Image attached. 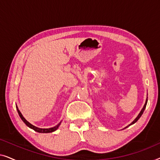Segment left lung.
Returning a JSON list of instances; mask_svg holds the SVG:
<instances>
[{"mask_svg": "<svg viewBox=\"0 0 160 160\" xmlns=\"http://www.w3.org/2000/svg\"><path fill=\"white\" fill-rule=\"evenodd\" d=\"M147 101H148V98H146V102H145V104H144V106H143V108H142V109H141V112H140V113H139V114H138V117H137L136 118H135V119L134 120H133V122H131V123H130V124H129V125H128V126H127V127H126V128H124V129H125V128H128V127H129V126L132 125V124H135V122H136L138 121V119H140V117H141V116H142V114H143V111H144V110H145V108H146V104H147Z\"/></svg>", "mask_w": 160, "mask_h": 160, "instance_id": "1", "label": "left lung"}]
</instances>
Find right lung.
Wrapping results in <instances>:
<instances>
[{"label":"right lung","instance_id":"1","mask_svg":"<svg viewBox=\"0 0 160 160\" xmlns=\"http://www.w3.org/2000/svg\"><path fill=\"white\" fill-rule=\"evenodd\" d=\"M16 108H17V112L19 113V116L20 117L21 119L22 120L24 123H25L26 125H27L28 128L32 129V130L36 131V132H41V133H49V132H54V131L57 130L58 129L59 127H60V124H61V122L59 123L58 124H57L56 126L53 127V128H37V127L32 125V124H30L29 122H28L27 120L25 119V117H23L22 114V113L20 112V111L19 110L18 107L17 106H16Z\"/></svg>","mask_w":160,"mask_h":160}]
</instances>
